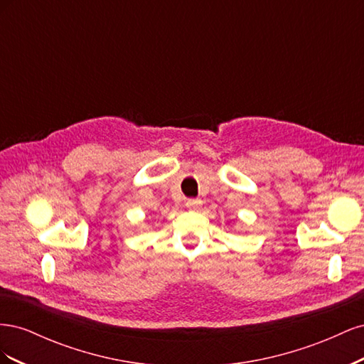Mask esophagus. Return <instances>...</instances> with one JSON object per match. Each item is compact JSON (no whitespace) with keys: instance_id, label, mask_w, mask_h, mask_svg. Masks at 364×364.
I'll return each instance as SVG.
<instances>
[{"instance_id":"obj_1","label":"esophagus","mask_w":364,"mask_h":364,"mask_svg":"<svg viewBox=\"0 0 364 364\" xmlns=\"http://www.w3.org/2000/svg\"><path fill=\"white\" fill-rule=\"evenodd\" d=\"M185 205H186V208H190V209H199L200 208V205H202V200L200 199H188L185 202Z\"/></svg>"}]
</instances>
